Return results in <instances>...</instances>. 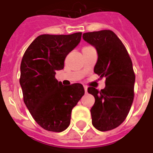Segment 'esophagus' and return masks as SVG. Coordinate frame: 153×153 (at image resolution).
<instances>
[{
	"mask_svg": "<svg viewBox=\"0 0 153 153\" xmlns=\"http://www.w3.org/2000/svg\"><path fill=\"white\" fill-rule=\"evenodd\" d=\"M84 89H85V93L87 92V87L85 86V85H84Z\"/></svg>",
	"mask_w": 153,
	"mask_h": 153,
	"instance_id": "1",
	"label": "esophagus"
}]
</instances>
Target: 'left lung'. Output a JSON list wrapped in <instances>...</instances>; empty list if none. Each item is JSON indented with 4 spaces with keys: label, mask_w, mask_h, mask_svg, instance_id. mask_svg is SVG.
Instances as JSON below:
<instances>
[{
    "label": "left lung",
    "mask_w": 153,
    "mask_h": 153,
    "mask_svg": "<svg viewBox=\"0 0 153 153\" xmlns=\"http://www.w3.org/2000/svg\"><path fill=\"white\" fill-rule=\"evenodd\" d=\"M82 37L98 53L94 72L106 78L103 89L88 88V93L95 97L90 110L92 125L100 131L112 130L124 122L134 100L135 74L131 60L113 31L85 33Z\"/></svg>",
    "instance_id": "8db88e82"
}]
</instances>
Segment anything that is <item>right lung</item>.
Here are the masks:
<instances>
[{
    "label": "right lung",
    "instance_id": "right-lung-1",
    "mask_svg": "<svg viewBox=\"0 0 153 153\" xmlns=\"http://www.w3.org/2000/svg\"><path fill=\"white\" fill-rule=\"evenodd\" d=\"M82 33L44 34L36 37L23 55L19 82L25 106L47 131L61 132L69 126L71 110L85 94L83 85H63L55 79L67 55L80 43Z\"/></svg>",
    "mask_w": 153,
    "mask_h": 153
}]
</instances>
